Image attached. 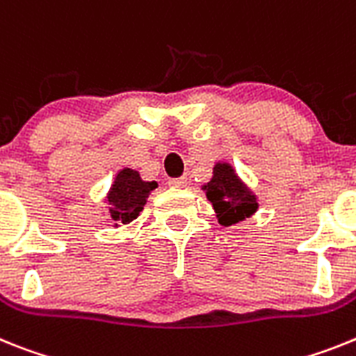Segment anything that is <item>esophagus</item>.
Wrapping results in <instances>:
<instances>
[{
	"label": "esophagus",
	"instance_id": "obj_1",
	"mask_svg": "<svg viewBox=\"0 0 356 356\" xmlns=\"http://www.w3.org/2000/svg\"><path fill=\"white\" fill-rule=\"evenodd\" d=\"M170 186L174 188H184L188 184V177H175V179H170L168 181Z\"/></svg>",
	"mask_w": 356,
	"mask_h": 356
}]
</instances>
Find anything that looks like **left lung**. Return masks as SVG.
<instances>
[{
  "instance_id": "8db88e82",
  "label": "left lung",
  "mask_w": 356,
  "mask_h": 356,
  "mask_svg": "<svg viewBox=\"0 0 356 356\" xmlns=\"http://www.w3.org/2000/svg\"><path fill=\"white\" fill-rule=\"evenodd\" d=\"M213 179L204 186L206 197L218 213L222 225H233L251 216L258 208L254 195L243 186L234 170L225 163H218L213 170Z\"/></svg>"
}]
</instances>
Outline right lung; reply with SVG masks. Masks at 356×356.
Listing matches in <instances>:
<instances>
[{"mask_svg": "<svg viewBox=\"0 0 356 356\" xmlns=\"http://www.w3.org/2000/svg\"><path fill=\"white\" fill-rule=\"evenodd\" d=\"M157 188V182L141 181L140 174L131 168L122 170L116 175L113 188L109 191V213L114 222L129 224L140 215L147 202L148 193Z\"/></svg>", "mask_w": 356, "mask_h": 356, "instance_id": "right-lung-1", "label": "right lung"}]
</instances>
